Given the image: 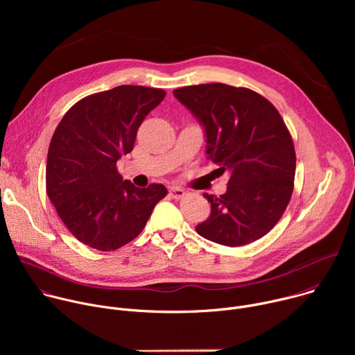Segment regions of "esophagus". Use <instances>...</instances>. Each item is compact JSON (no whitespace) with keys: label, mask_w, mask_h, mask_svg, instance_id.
I'll list each match as a JSON object with an SVG mask.
<instances>
[{"label":"esophagus","mask_w":355,"mask_h":355,"mask_svg":"<svg viewBox=\"0 0 355 355\" xmlns=\"http://www.w3.org/2000/svg\"><path fill=\"white\" fill-rule=\"evenodd\" d=\"M170 195L174 199H181L185 195V191L182 188H180V187H171L170 188Z\"/></svg>","instance_id":"34e87169"}]
</instances>
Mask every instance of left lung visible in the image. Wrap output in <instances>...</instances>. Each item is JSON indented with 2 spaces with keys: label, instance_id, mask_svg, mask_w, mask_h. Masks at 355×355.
Segmentation results:
<instances>
[{
  "label": "left lung",
  "instance_id": "1",
  "mask_svg": "<svg viewBox=\"0 0 355 355\" xmlns=\"http://www.w3.org/2000/svg\"><path fill=\"white\" fill-rule=\"evenodd\" d=\"M207 133V155L229 173L227 191L211 202L195 229L214 243L237 247L266 236L284 215L293 191L296 156L291 133L267 98L222 83L174 89Z\"/></svg>",
  "mask_w": 355,
  "mask_h": 355
}]
</instances>
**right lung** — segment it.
Returning a JSON list of instances; mask_svg holds the SVG:
<instances>
[{"mask_svg":"<svg viewBox=\"0 0 355 355\" xmlns=\"http://www.w3.org/2000/svg\"><path fill=\"white\" fill-rule=\"evenodd\" d=\"M164 96L160 88L119 85L80 99L58 125L47 153L46 192L81 243L101 251L128 244L167 195L162 184L137 188L123 181L116 168Z\"/></svg>","mask_w":355,"mask_h":355,"instance_id":"add662e5","label":"right lung"}]
</instances>
